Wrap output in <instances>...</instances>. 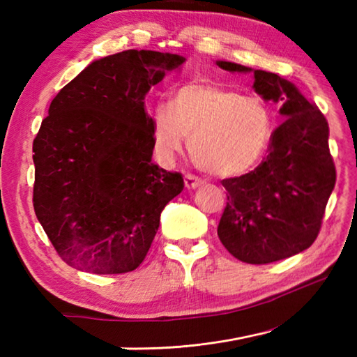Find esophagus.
<instances>
[{
  "instance_id": "1",
  "label": "esophagus",
  "mask_w": 357,
  "mask_h": 357,
  "mask_svg": "<svg viewBox=\"0 0 357 357\" xmlns=\"http://www.w3.org/2000/svg\"><path fill=\"white\" fill-rule=\"evenodd\" d=\"M184 184H185L187 189L190 190V189H197V187H200L203 184V181L200 178L193 176V174H185Z\"/></svg>"
}]
</instances>
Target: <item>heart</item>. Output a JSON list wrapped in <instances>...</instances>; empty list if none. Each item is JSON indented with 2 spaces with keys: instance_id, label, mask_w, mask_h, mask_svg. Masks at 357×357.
<instances>
[{
  "instance_id": "obj_1",
  "label": "heart",
  "mask_w": 357,
  "mask_h": 357,
  "mask_svg": "<svg viewBox=\"0 0 357 357\" xmlns=\"http://www.w3.org/2000/svg\"><path fill=\"white\" fill-rule=\"evenodd\" d=\"M153 144L170 162L189 137V153L200 170L214 176H238L263 159L275 130L274 112L258 96L214 83H185L170 107L159 104L151 116Z\"/></svg>"
}]
</instances>
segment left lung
Returning a JSON list of instances; mask_svg holds the SVG:
<instances>
[{
    "mask_svg": "<svg viewBox=\"0 0 357 357\" xmlns=\"http://www.w3.org/2000/svg\"><path fill=\"white\" fill-rule=\"evenodd\" d=\"M228 72H252L264 100L280 102L285 118L255 170L222 181L227 206L217 234L234 258L268 264L309 249L321 229L335 185L329 126L313 102L277 74L217 61Z\"/></svg>",
    "mask_w": 357,
    "mask_h": 357,
    "instance_id": "obj_1",
    "label": "left lung"
}]
</instances>
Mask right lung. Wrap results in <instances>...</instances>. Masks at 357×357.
<instances>
[{
	"instance_id": "right-lung-1",
	"label": "right lung",
	"mask_w": 357,
	"mask_h": 357,
	"mask_svg": "<svg viewBox=\"0 0 357 357\" xmlns=\"http://www.w3.org/2000/svg\"><path fill=\"white\" fill-rule=\"evenodd\" d=\"M184 58L126 50L96 59L56 94L33 142V206L64 263L124 274L146 257L183 174L151 162L144 96Z\"/></svg>"
}]
</instances>
